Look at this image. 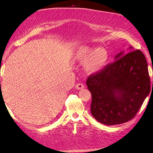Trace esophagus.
Here are the masks:
<instances>
[{
	"instance_id": "esophagus-1",
	"label": "esophagus",
	"mask_w": 153,
	"mask_h": 153,
	"mask_svg": "<svg viewBox=\"0 0 153 153\" xmlns=\"http://www.w3.org/2000/svg\"><path fill=\"white\" fill-rule=\"evenodd\" d=\"M76 88L77 89V90H82V89H83V88H84V85L83 84H77L76 85Z\"/></svg>"
}]
</instances>
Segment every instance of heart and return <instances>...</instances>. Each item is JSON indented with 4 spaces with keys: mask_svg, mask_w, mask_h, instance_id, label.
Returning a JSON list of instances; mask_svg holds the SVG:
<instances>
[{
    "mask_svg": "<svg viewBox=\"0 0 153 153\" xmlns=\"http://www.w3.org/2000/svg\"><path fill=\"white\" fill-rule=\"evenodd\" d=\"M74 57L77 62H84L85 70L90 74H96L103 71L110 60L109 53L105 48H96L86 44L76 47Z\"/></svg>",
    "mask_w": 153,
    "mask_h": 153,
    "instance_id": "b5f03b06",
    "label": "heart"
}]
</instances>
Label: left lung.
<instances>
[{
	"label": "left lung",
	"mask_w": 153,
	"mask_h": 153,
	"mask_svg": "<svg viewBox=\"0 0 153 153\" xmlns=\"http://www.w3.org/2000/svg\"><path fill=\"white\" fill-rule=\"evenodd\" d=\"M114 61L86 81L91 94V114L99 123L109 126L134 118L151 90L148 64L140 50L126 55L121 51Z\"/></svg>",
	"instance_id": "8db88e82"
}]
</instances>
